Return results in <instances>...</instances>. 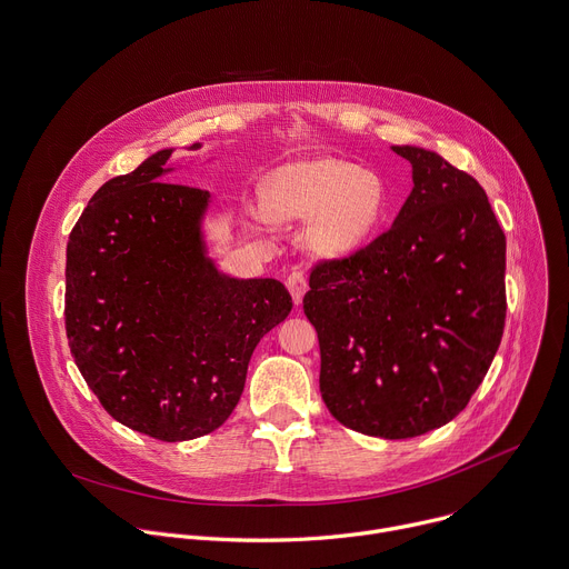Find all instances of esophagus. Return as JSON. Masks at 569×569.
Listing matches in <instances>:
<instances>
[{
  "instance_id": "esophagus-1",
  "label": "esophagus",
  "mask_w": 569,
  "mask_h": 569,
  "mask_svg": "<svg viewBox=\"0 0 569 569\" xmlns=\"http://www.w3.org/2000/svg\"><path fill=\"white\" fill-rule=\"evenodd\" d=\"M286 286H288V290H290V295H292V301L299 306V303L303 301L306 290H308L306 274H303L299 268H292V272H290L288 279H286Z\"/></svg>"
}]
</instances>
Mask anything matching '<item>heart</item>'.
<instances>
[{
	"label": "heart",
	"mask_w": 569,
	"mask_h": 569,
	"mask_svg": "<svg viewBox=\"0 0 569 569\" xmlns=\"http://www.w3.org/2000/svg\"><path fill=\"white\" fill-rule=\"evenodd\" d=\"M263 200L272 220H308V250L331 261L360 250L387 213V187L380 176L338 157L281 167L266 180Z\"/></svg>",
	"instance_id": "heart-1"
}]
</instances>
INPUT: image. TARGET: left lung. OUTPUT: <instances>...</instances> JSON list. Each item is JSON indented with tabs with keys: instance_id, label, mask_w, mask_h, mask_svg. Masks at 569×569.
Masks as SVG:
<instances>
[{
	"instance_id": "1",
	"label": "left lung",
	"mask_w": 569,
	"mask_h": 569,
	"mask_svg": "<svg viewBox=\"0 0 569 569\" xmlns=\"http://www.w3.org/2000/svg\"><path fill=\"white\" fill-rule=\"evenodd\" d=\"M412 193L389 231L310 274L319 391L347 428L410 439L452 421L505 331L507 238L475 178L439 152L391 146Z\"/></svg>"
}]
</instances>
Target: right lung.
<instances>
[{"mask_svg":"<svg viewBox=\"0 0 569 569\" xmlns=\"http://www.w3.org/2000/svg\"><path fill=\"white\" fill-rule=\"evenodd\" d=\"M173 152L94 193L69 233L64 270L80 373L112 419L169 443L229 419L257 345L292 310L281 281L218 268L204 236L211 193L167 182Z\"/></svg>","mask_w":569,"mask_h":569,"instance_id":"1","label":"right lung"}]
</instances>
